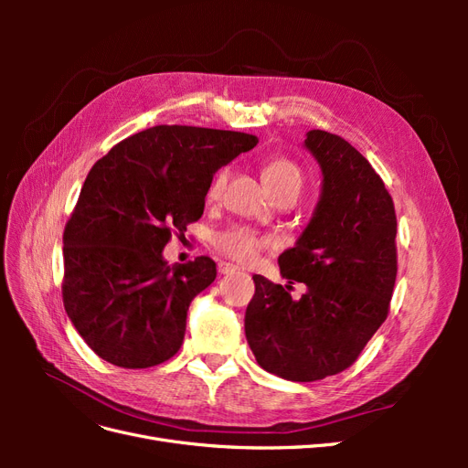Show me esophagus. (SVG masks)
Here are the masks:
<instances>
[{
  "label": "esophagus",
  "mask_w": 468,
  "mask_h": 468,
  "mask_svg": "<svg viewBox=\"0 0 468 468\" xmlns=\"http://www.w3.org/2000/svg\"><path fill=\"white\" fill-rule=\"evenodd\" d=\"M236 271H239V267L234 265V263H229V261H220L218 263V273L220 275H232Z\"/></svg>",
  "instance_id": "esophagus-1"
}]
</instances>
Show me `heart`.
I'll use <instances>...</instances> for the list:
<instances>
[{
	"instance_id": "1",
	"label": "heart",
	"mask_w": 468,
	"mask_h": 468,
	"mask_svg": "<svg viewBox=\"0 0 468 468\" xmlns=\"http://www.w3.org/2000/svg\"><path fill=\"white\" fill-rule=\"evenodd\" d=\"M226 179H229V172L220 169L210 181L208 197H218L226 186ZM263 179L267 183V187L273 191V195L282 191L301 193L304 181L301 167L287 158H275L271 162H267L263 167ZM210 246L215 248L220 256L229 258L236 263H251L261 251L275 248V239L260 234L258 230L250 229L246 224H232L212 234Z\"/></svg>"
}]
</instances>
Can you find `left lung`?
<instances>
[{"instance_id":"left-lung-1","label":"left lung","mask_w":468,"mask_h":468,"mask_svg":"<svg viewBox=\"0 0 468 468\" xmlns=\"http://www.w3.org/2000/svg\"><path fill=\"white\" fill-rule=\"evenodd\" d=\"M306 148L322 165V197L294 248L279 256L281 275L304 282L292 302L282 287L253 275L246 337L260 367L313 382L346 371L387 320L394 291L396 212L388 189L342 136L310 131Z\"/></svg>"}]
</instances>
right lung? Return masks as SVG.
I'll use <instances>...</instances> for the list:
<instances>
[{
	"mask_svg": "<svg viewBox=\"0 0 468 468\" xmlns=\"http://www.w3.org/2000/svg\"><path fill=\"white\" fill-rule=\"evenodd\" d=\"M246 133L158 124L97 160L64 229V308L99 357L122 369L172 359L191 301L217 277L195 258L169 267L162 250L203 217L210 181L251 150Z\"/></svg>",
	"mask_w": 468,
	"mask_h": 468,
	"instance_id": "1",
	"label": "right lung"
}]
</instances>
